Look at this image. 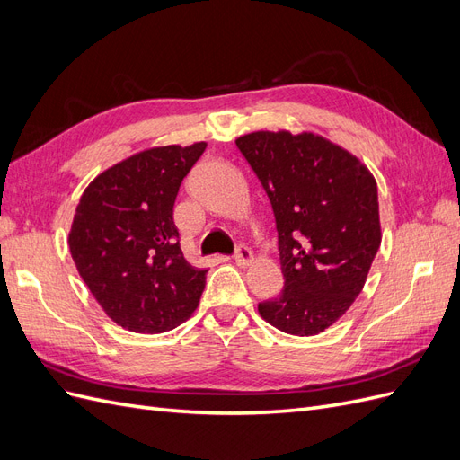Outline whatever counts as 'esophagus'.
I'll return each instance as SVG.
<instances>
[{"label": "esophagus", "mask_w": 460, "mask_h": 460, "mask_svg": "<svg viewBox=\"0 0 460 460\" xmlns=\"http://www.w3.org/2000/svg\"><path fill=\"white\" fill-rule=\"evenodd\" d=\"M235 262L240 264V267H249V264L253 262V253L249 252V249L245 245H240L238 249H235V255H234Z\"/></svg>", "instance_id": "obj_1"}]
</instances>
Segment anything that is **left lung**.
<instances>
[{
    "label": "left lung",
    "instance_id": "1",
    "mask_svg": "<svg viewBox=\"0 0 460 460\" xmlns=\"http://www.w3.org/2000/svg\"><path fill=\"white\" fill-rule=\"evenodd\" d=\"M272 203L284 274L259 314L291 336H316L363 291L382 243L378 188L351 151L314 132L259 130L235 140Z\"/></svg>",
    "mask_w": 460,
    "mask_h": 460
}]
</instances>
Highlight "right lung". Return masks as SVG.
Instances as JSON below:
<instances>
[{
  "mask_svg": "<svg viewBox=\"0 0 460 460\" xmlns=\"http://www.w3.org/2000/svg\"><path fill=\"white\" fill-rule=\"evenodd\" d=\"M205 147L137 151L97 174L76 205L68 249L95 301L124 330L169 332L198 309L207 269L184 259L172 208Z\"/></svg>",
  "mask_w": 460,
  "mask_h": 460,
  "instance_id": "right-lung-1",
  "label": "right lung"
}]
</instances>
